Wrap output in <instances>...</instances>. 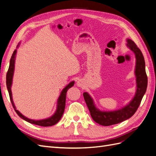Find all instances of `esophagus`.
Listing matches in <instances>:
<instances>
[{
	"instance_id": "1",
	"label": "esophagus",
	"mask_w": 156,
	"mask_h": 156,
	"mask_svg": "<svg viewBox=\"0 0 156 156\" xmlns=\"http://www.w3.org/2000/svg\"><path fill=\"white\" fill-rule=\"evenodd\" d=\"M76 84H77V86L78 87H82L83 85V82L82 80L79 79V80H78V81H77Z\"/></svg>"
}]
</instances>
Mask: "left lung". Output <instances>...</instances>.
Instances as JSON below:
<instances>
[{
    "mask_svg": "<svg viewBox=\"0 0 156 156\" xmlns=\"http://www.w3.org/2000/svg\"><path fill=\"white\" fill-rule=\"evenodd\" d=\"M126 45L134 53L136 64L135 75L136 88L134 97L129 103L120 109L112 111H101L96 107L92 97L88 92H84L83 96L92 119L96 123L104 126H108L120 123L133 116L141 102L146 91L148 78L145 70V62L142 52L137 48L134 41L127 39Z\"/></svg>",
    "mask_w": 156,
    "mask_h": 156,
    "instance_id": "8db88e82",
    "label": "left lung"
}]
</instances>
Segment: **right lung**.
Here are the masks:
<instances>
[{
	"label": "right lung",
	"instance_id": "add662e5",
	"mask_svg": "<svg viewBox=\"0 0 156 156\" xmlns=\"http://www.w3.org/2000/svg\"><path fill=\"white\" fill-rule=\"evenodd\" d=\"M19 47V45H17V48ZM17 53V49L13 51L12 54V56L11 57L10 61V66H9V68L8 70V72L6 74V86L8 88V91L9 93V96H10V98L11 100V103L12 104V106L14 108V110L16 112L17 114L19 115V116L21 117L22 119L25 120V121L29 122L30 124H35L37 126H40L43 127H48V126H52L55 124H56L57 122L60 120L62 116L63 113L64 112L65 109V105H66V93L68 90L72 87L74 85L75 81L70 82L68 85L66 87L62 92H60V96L58 98L57 101V105H56V110L54 115L51 116V117L48 118V119H45L43 120H32L28 119L27 117L23 115L21 113L16 109V107L14 105V103L12 99V80H13V75L14 73V68H15V60H16V56Z\"/></svg>",
	"mask_w": 156,
	"mask_h": 156
}]
</instances>
